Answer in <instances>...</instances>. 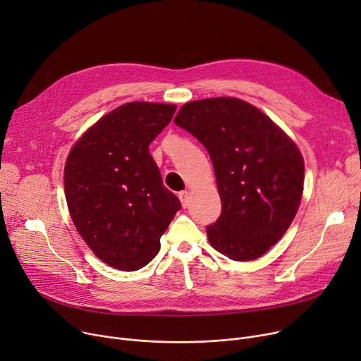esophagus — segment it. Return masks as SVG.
<instances>
[{
	"mask_svg": "<svg viewBox=\"0 0 361 361\" xmlns=\"http://www.w3.org/2000/svg\"><path fill=\"white\" fill-rule=\"evenodd\" d=\"M179 200H180V202H182V207L183 208H186L188 205H189V200H190V197H189V192L188 190H182V192H179Z\"/></svg>",
	"mask_w": 361,
	"mask_h": 361,
	"instance_id": "1",
	"label": "esophagus"
}]
</instances>
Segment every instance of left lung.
<instances>
[{
	"instance_id": "left-lung-1",
	"label": "left lung",
	"mask_w": 361,
	"mask_h": 361,
	"mask_svg": "<svg viewBox=\"0 0 361 361\" xmlns=\"http://www.w3.org/2000/svg\"><path fill=\"white\" fill-rule=\"evenodd\" d=\"M175 124L198 138L212 160L223 209L207 227L211 245L231 260L259 259L299 208V149L259 108L231 97L188 102Z\"/></svg>"
}]
</instances>
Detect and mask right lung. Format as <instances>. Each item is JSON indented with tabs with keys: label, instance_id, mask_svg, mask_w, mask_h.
I'll use <instances>...</instances> for the list:
<instances>
[{
	"label": "right lung",
	"instance_id": "1",
	"mask_svg": "<svg viewBox=\"0 0 361 361\" xmlns=\"http://www.w3.org/2000/svg\"><path fill=\"white\" fill-rule=\"evenodd\" d=\"M175 111L169 104H124L97 121L68 156L65 195L73 224L114 269L133 271L150 263L182 208L149 152Z\"/></svg>",
	"mask_w": 361,
	"mask_h": 361
}]
</instances>
